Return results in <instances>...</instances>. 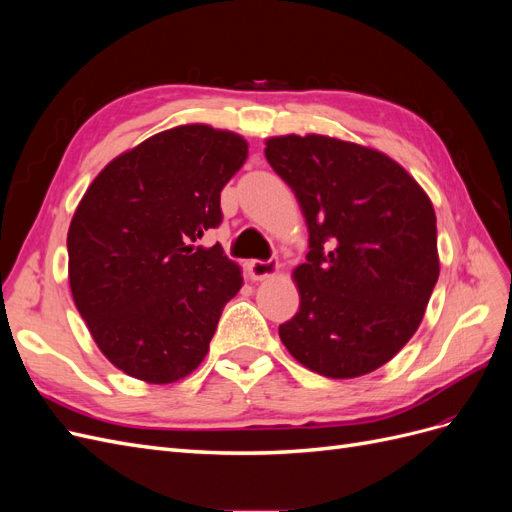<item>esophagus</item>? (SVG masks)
Here are the masks:
<instances>
[{
    "label": "esophagus",
    "instance_id": "1",
    "mask_svg": "<svg viewBox=\"0 0 512 512\" xmlns=\"http://www.w3.org/2000/svg\"><path fill=\"white\" fill-rule=\"evenodd\" d=\"M280 269V262L277 260H250L247 262V271H250L252 280H267V277L275 275Z\"/></svg>",
    "mask_w": 512,
    "mask_h": 512
}]
</instances>
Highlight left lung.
Instances as JSON below:
<instances>
[{
  "label": "left lung",
  "mask_w": 512,
  "mask_h": 512,
  "mask_svg": "<svg viewBox=\"0 0 512 512\" xmlns=\"http://www.w3.org/2000/svg\"><path fill=\"white\" fill-rule=\"evenodd\" d=\"M265 156L309 228L282 342L322 376H365L408 344L438 282L431 200L389 156L337 138L277 136Z\"/></svg>",
  "instance_id": "left-lung-1"
}]
</instances>
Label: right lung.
Segmentation results:
<instances>
[{"mask_svg": "<svg viewBox=\"0 0 512 512\" xmlns=\"http://www.w3.org/2000/svg\"><path fill=\"white\" fill-rule=\"evenodd\" d=\"M247 158L239 134L179 126L147 138L89 185L68 230L76 309L123 374L168 384L205 359L243 286L220 243V192Z\"/></svg>", "mask_w": 512, "mask_h": 512, "instance_id": "1", "label": "right lung"}]
</instances>
